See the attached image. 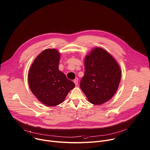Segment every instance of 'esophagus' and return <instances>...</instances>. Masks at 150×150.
<instances>
[{"instance_id": "34e87169", "label": "esophagus", "mask_w": 150, "mask_h": 150, "mask_svg": "<svg viewBox=\"0 0 150 150\" xmlns=\"http://www.w3.org/2000/svg\"><path fill=\"white\" fill-rule=\"evenodd\" d=\"M74 84L76 85V86H77V85H78V79L77 78H76L74 80Z\"/></svg>"}]
</instances>
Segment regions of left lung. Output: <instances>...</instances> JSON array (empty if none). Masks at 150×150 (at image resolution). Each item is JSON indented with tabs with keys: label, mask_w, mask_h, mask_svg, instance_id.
<instances>
[{
	"label": "left lung",
	"mask_w": 150,
	"mask_h": 150,
	"mask_svg": "<svg viewBox=\"0 0 150 150\" xmlns=\"http://www.w3.org/2000/svg\"><path fill=\"white\" fill-rule=\"evenodd\" d=\"M85 70L80 88L89 102L101 105L110 100L121 80V70L117 61L104 49L95 47L85 57Z\"/></svg>",
	"instance_id": "8db88e82"
}]
</instances>
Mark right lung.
<instances>
[{"instance_id":"obj_1","label":"right lung","mask_w":150,"mask_h":150,"mask_svg":"<svg viewBox=\"0 0 150 150\" xmlns=\"http://www.w3.org/2000/svg\"><path fill=\"white\" fill-rule=\"evenodd\" d=\"M60 54L55 49L42 52L31 64L28 74L29 87L38 100L47 106L62 103L75 85L59 70Z\"/></svg>"}]
</instances>
